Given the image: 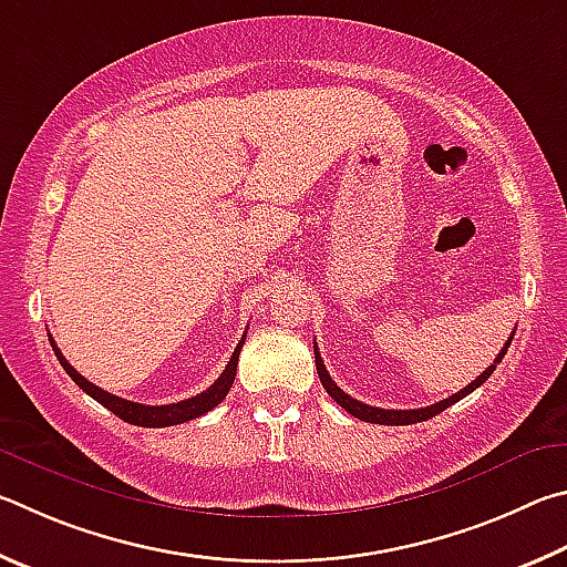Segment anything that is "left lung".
<instances>
[{
	"label": "left lung",
	"mask_w": 567,
	"mask_h": 567,
	"mask_svg": "<svg viewBox=\"0 0 567 567\" xmlns=\"http://www.w3.org/2000/svg\"><path fill=\"white\" fill-rule=\"evenodd\" d=\"M513 336H515V333H511L508 343H505L503 349H501L498 359H495V361L488 365V369H485V371L478 375V379H475L473 383L465 385L463 391L453 393L451 399H443V401L433 403V405H425V409H411V411H385V409H373V405H365V403H361V401L351 399L349 393H343V391L339 389V385L333 383V379L329 375V371H326V365H323V361H321V353H319V349H316V346H313V353H316V371H319V379H321V383H323L326 393H329L331 399L341 405V409H346V411H349L351 415H355V419H359V421H365V423H379V425H411V423H421V421H429V419H433V415H439L441 411L449 409V405L458 403L461 399H465V395H468V393H473L475 389H478V385H483L485 381H488V379H491V373L495 371V365H498V363L503 361L505 351H508V346H511V341H513Z\"/></svg>",
	"instance_id": "1"
}]
</instances>
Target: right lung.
<instances>
[{
  "label": "right lung",
  "instance_id": "add662e5",
  "mask_svg": "<svg viewBox=\"0 0 567 567\" xmlns=\"http://www.w3.org/2000/svg\"><path fill=\"white\" fill-rule=\"evenodd\" d=\"M52 341V339H49ZM246 341V336L231 353V359H228L224 373L218 375V379L208 385L204 393L194 395V399H186V401H178V403H168V405H144V403H134V401H126V399H118L114 393H106L99 389V385L89 383L82 373H76V369L72 363H69L62 351L56 349V343L52 341V349L54 355L62 363V369L72 375V381L82 389L84 393L92 395L94 401H99L104 405V409L112 411L118 419L126 421V423H134V425H144V429H166V425H176V423H186V421H194L198 415L208 413L212 409H216L218 403L226 399L228 389H231V383L236 379V365H238V353H241V346Z\"/></svg>",
  "mask_w": 567,
  "mask_h": 567
}]
</instances>
